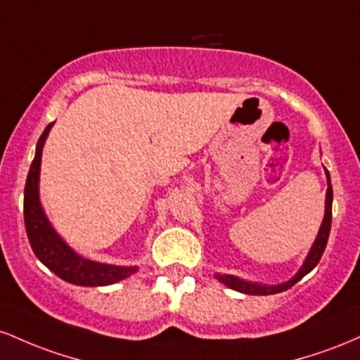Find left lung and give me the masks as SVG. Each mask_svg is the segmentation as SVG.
<instances>
[{
	"mask_svg": "<svg viewBox=\"0 0 360 360\" xmlns=\"http://www.w3.org/2000/svg\"><path fill=\"white\" fill-rule=\"evenodd\" d=\"M326 179H328V191H326L325 217H323V223H321L320 233H318V236H316V241H314V245H313V248H311L308 258H306V262L302 264L301 270L296 274V276L290 278V281L284 282V284H278V285L253 284V282H245V281H241V278H236L233 276H221V274H217V278H219L223 284L228 285V288H231L234 290H240V292L253 294V296H269V294H277V292H282V290H288L289 288H292L297 281H301L306 274L311 272V270L316 267V264L320 262L323 252H325L326 241H328V236H330V228H332L333 188H332V184H330L328 169H326Z\"/></svg>",
	"mask_w": 360,
	"mask_h": 360,
	"instance_id": "1",
	"label": "left lung"
}]
</instances>
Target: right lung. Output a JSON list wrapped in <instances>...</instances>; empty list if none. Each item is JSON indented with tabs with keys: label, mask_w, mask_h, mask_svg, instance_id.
Here are the masks:
<instances>
[{
	"label": "right lung",
	"mask_w": 360,
	"mask_h": 360,
	"mask_svg": "<svg viewBox=\"0 0 360 360\" xmlns=\"http://www.w3.org/2000/svg\"><path fill=\"white\" fill-rule=\"evenodd\" d=\"M52 122L46 127L42 136L39 137L35 158L30 165L27 184L25 197H23V216H25V229L28 241L37 258L52 270L56 276L63 281L71 282L76 285H107L122 281L136 272V267H115V265H105L98 262L86 260V258L76 255L75 252L64 243L52 229L49 221L39 202V169L40 156H42L44 141L49 134Z\"/></svg>",
	"instance_id": "1"
}]
</instances>
